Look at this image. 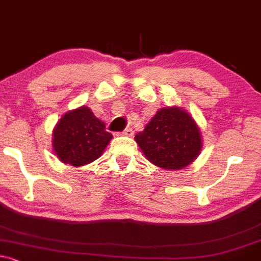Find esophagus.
<instances>
[{
    "instance_id": "1",
    "label": "esophagus",
    "mask_w": 261,
    "mask_h": 261,
    "mask_svg": "<svg viewBox=\"0 0 261 261\" xmlns=\"http://www.w3.org/2000/svg\"><path fill=\"white\" fill-rule=\"evenodd\" d=\"M134 132L132 128H127V129H124L122 132V136H125V137H133Z\"/></svg>"
}]
</instances>
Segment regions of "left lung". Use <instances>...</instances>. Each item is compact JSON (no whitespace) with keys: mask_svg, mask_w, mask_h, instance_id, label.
Here are the masks:
<instances>
[{"mask_svg":"<svg viewBox=\"0 0 261 261\" xmlns=\"http://www.w3.org/2000/svg\"><path fill=\"white\" fill-rule=\"evenodd\" d=\"M134 139L145 158L165 170L184 169L197 159L203 145L195 120L178 107L156 111Z\"/></svg>","mask_w":261,"mask_h":261,"instance_id":"8db88e82","label":"left lung"}]
</instances>
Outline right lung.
Masks as SVG:
<instances>
[{
    "mask_svg": "<svg viewBox=\"0 0 261 261\" xmlns=\"http://www.w3.org/2000/svg\"><path fill=\"white\" fill-rule=\"evenodd\" d=\"M53 150L64 164L82 167L102 155L113 136L91 108L82 107L63 114L53 129Z\"/></svg>",
    "mask_w": 261,
    "mask_h": 261,
    "instance_id": "right-lung-1",
    "label": "right lung"
}]
</instances>
